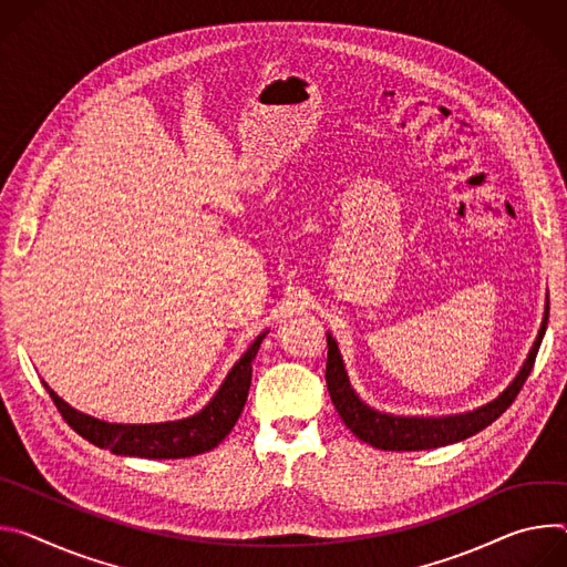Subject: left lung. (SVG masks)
Instances as JSON below:
<instances>
[{"label": "left lung", "mask_w": 567, "mask_h": 567, "mask_svg": "<svg viewBox=\"0 0 567 567\" xmlns=\"http://www.w3.org/2000/svg\"><path fill=\"white\" fill-rule=\"evenodd\" d=\"M547 318H549V301H545V316L538 329V336L518 369L516 379L502 390L493 401L468 410L460 414H442V416H423V414H392V412H381L371 405H367L358 392L353 390L349 373L340 353V347L331 333H327V344H329V360H327V385L331 401L342 416L344 425L362 439L364 444L381 449V451H430V449H442L451 446L457 442H464V439L477 434L486 425H491L502 412H505L518 396L520 388L525 385L527 375L534 367L538 347L543 342L545 329H547Z\"/></svg>", "instance_id": "1"}]
</instances>
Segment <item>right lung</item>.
<instances>
[{
    "mask_svg": "<svg viewBox=\"0 0 567 567\" xmlns=\"http://www.w3.org/2000/svg\"><path fill=\"white\" fill-rule=\"evenodd\" d=\"M270 331L257 336L245 353L234 362L225 381L209 399V403L192 416L159 421V423H110L96 416H90L68 401H62L44 381V390L53 399L58 412L83 439L99 449H107L114 455L146 457V460H179L207 453L216 449L223 439L231 432L238 421L249 383H251V360L257 358L264 338Z\"/></svg>",
    "mask_w": 567,
    "mask_h": 567,
    "instance_id": "right-lung-1",
    "label": "right lung"
}]
</instances>
